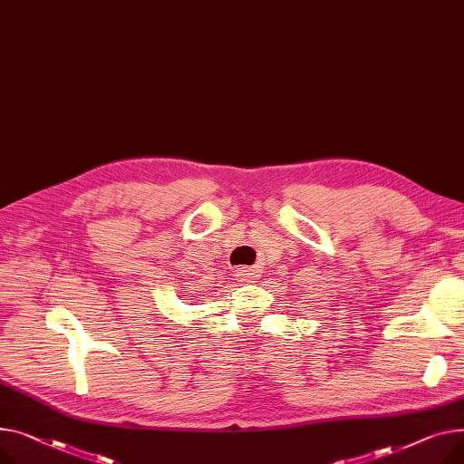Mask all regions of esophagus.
<instances>
[{
	"label": "esophagus",
	"instance_id": "obj_1",
	"mask_svg": "<svg viewBox=\"0 0 464 464\" xmlns=\"http://www.w3.org/2000/svg\"><path fill=\"white\" fill-rule=\"evenodd\" d=\"M235 274H237V277H238L240 282H248L250 277H252V272L248 268H237Z\"/></svg>",
	"mask_w": 464,
	"mask_h": 464
}]
</instances>
